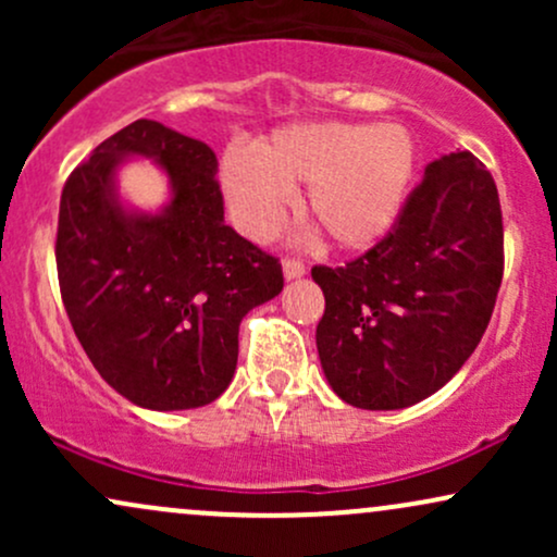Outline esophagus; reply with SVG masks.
I'll return each mask as SVG.
<instances>
[{
    "mask_svg": "<svg viewBox=\"0 0 557 557\" xmlns=\"http://www.w3.org/2000/svg\"><path fill=\"white\" fill-rule=\"evenodd\" d=\"M283 274L285 280H300L306 274V264L298 259H285L283 261Z\"/></svg>",
    "mask_w": 557,
    "mask_h": 557,
    "instance_id": "obj_1",
    "label": "esophagus"
}]
</instances>
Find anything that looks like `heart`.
Returning <instances> with one entry per match:
<instances>
[{
	"label": "heart",
	"mask_w": 557,
	"mask_h": 557,
	"mask_svg": "<svg viewBox=\"0 0 557 557\" xmlns=\"http://www.w3.org/2000/svg\"><path fill=\"white\" fill-rule=\"evenodd\" d=\"M417 140L398 123H300L259 140L251 157L222 159V190L238 225L267 238L290 190L306 185L300 214L337 251H363L393 230L413 172Z\"/></svg>",
	"instance_id": "heart-1"
}]
</instances>
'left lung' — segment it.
Segmentation results:
<instances>
[{"label": "left lung", "mask_w": 557, "mask_h": 557, "mask_svg": "<svg viewBox=\"0 0 557 557\" xmlns=\"http://www.w3.org/2000/svg\"><path fill=\"white\" fill-rule=\"evenodd\" d=\"M317 324L335 395L367 411L430 398L474 354L503 280L495 181L471 151L426 164L385 240L345 267H314Z\"/></svg>", "instance_id": "obj_1"}]
</instances>
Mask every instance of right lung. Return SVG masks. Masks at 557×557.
Masks as SVG:
<instances>
[{
    "mask_svg": "<svg viewBox=\"0 0 557 557\" xmlns=\"http://www.w3.org/2000/svg\"><path fill=\"white\" fill-rule=\"evenodd\" d=\"M151 158L171 198L157 213L122 201L116 172ZM216 157L203 140L136 120L101 140L60 198L62 304L96 372L149 411L225 393L243 317L283 290L277 259L225 225Z\"/></svg>",
    "mask_w": 557,
    "mask_h": 557,
    "instance_id": "obj_1",
    "label": "right lung"
}]
</instances>
